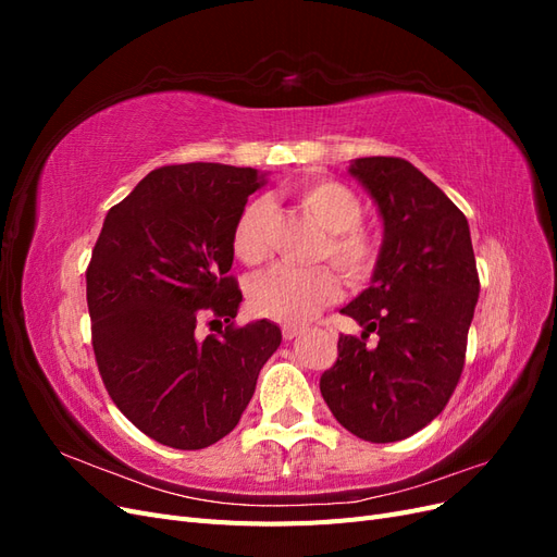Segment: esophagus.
<instances>
[{
  "label": "esophagus",
  "mask_w": 557,
  "mask_h": 557,
  "mask_svg": "<svg viewBox=\"0 0 557 557\" xmlns=\"http://www.w3.org/2000/svg\"><path fill=\"white\" fill-rule=\"evenodd\" d=\"M301 332H305V327H299V325H283V330H281L285 342H293L295 336H299Z\"/></svg>",
  "instance_id": "esophagus-1"
}]
</instances>
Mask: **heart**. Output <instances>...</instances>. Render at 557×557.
Wrapping results in <instances>:
<instances>
[{"label":"heart","mask_w":557,"mask_h":557,"mask_svg":"<svg viewBox=\"0 0 557 557\" xmlns=\"http://www.w3.org/2000/svg\"><path fill=\"white\" fill-rule=\"evenodd\" d=\"M299 207L325 230L315 248L318 260H330L350 285H362L376 274L379 242L360 227L364 205L356 190L334 178H299L290 185ZM272 209L264 199L250 201L232 225V250L244 264L258 267L269 252ZM339 293V278L327 264L276 267L250 283V309L278 323H301Z\"/></svg>","instance_id":"1"}]
</instances>
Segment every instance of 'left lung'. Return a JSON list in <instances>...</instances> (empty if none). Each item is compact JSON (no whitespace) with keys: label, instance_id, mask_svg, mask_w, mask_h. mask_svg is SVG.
Returning <instances> with one entry per match:
<instances>
[{"label":"left lung","instance_id":"8db88e82","mask_svg":"<svg viewBox=\"0 0 557 557\" xmlns=\"http://www.w3.org/2000/svg\"><path fill=\"white\" fill-rule=\"evenodd\" d=\"M383 215V248L372 285L344 315L364 327L342 334L339 358L320 393L339 423L364 442H401L444 411L467 356L479 272L465 213L401 158H358ZM380 344L367 349L368 334Z\"/></svg>","mask_w":557,"mask_h":557}]
</instances>
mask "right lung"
Returning a JSON list of instances; mask_svg holds the SVG:
<instances>
[{
	"mask_svg": "<svg viewBox=\"0 0 557 557\" xmlns=\"http://www.w3.org/2000/svg\"><path fill=\"white\" fill-rule=\"evenodd\" d=\"M262 178L250 166L166 164L109 209L86 269L92 350L134 428L199 450L237 428L281 344L269 320L234 325L232 225ZM226 330L199 341V319Z\"/></svg>",
	"mask_w": 557,
	"mask_h": 557,
	"instance_id": "1",
	"label": "right lung"
}]
</instances>
